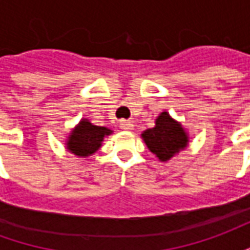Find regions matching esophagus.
Here are the masks:
<instances>
[{
    "label": "esophagus",
    "instance_id": "esophagus-1",
    "mask_svg": "<svg viewBox=\"0 0 250 250\" xmlns=\"http://www.w3.org/2000/svg\"><path fill=\"white\" fill-rule=\"evenodd\" d=\"M120 128L125 131H131L134 128V125H132L131 120H122L120 122Z\"/></svg>",
    "mask_w": 250,
    "mask_h": 250
}]
</instances>
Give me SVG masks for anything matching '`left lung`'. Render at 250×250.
Listing matches in <instances>:
<instances>
[{"label":"left lung","instance_id":"obj_1","mask_svg":"<svg viewBox=\"0 0 250 250\" xmlns=\"http://www.w3.org/2000/svg\"><path fill=\"white\" fill-rule=\"evenodd\" d=\"M142 138L148 150L155 154L161 162L170 161L175 154L186 148L188 143V136L184 127L166 111L155 119V125L152 128L142 134Z\"/></svg>","mask_w":250,"mask_h":250}]
</instances>
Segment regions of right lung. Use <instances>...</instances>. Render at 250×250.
<instances>
[{
	"mask_svg": "<svg viewBox=\"0 0 250 250\" xmlns=\"http://www.w3.org/2000/svg\"><path fill=\"white\" fill-rule=\"evenodd\" d=\"M111 132L107 127L95 125L89 120L82 119L66 139V150L77 157H89L98 151L104 138Z\"/></svg>",
	"mask_w": 250,
	"mask_h": 250,
	"instance_id": "obj_1",
	"label": "right lung"
}]
</instances>
